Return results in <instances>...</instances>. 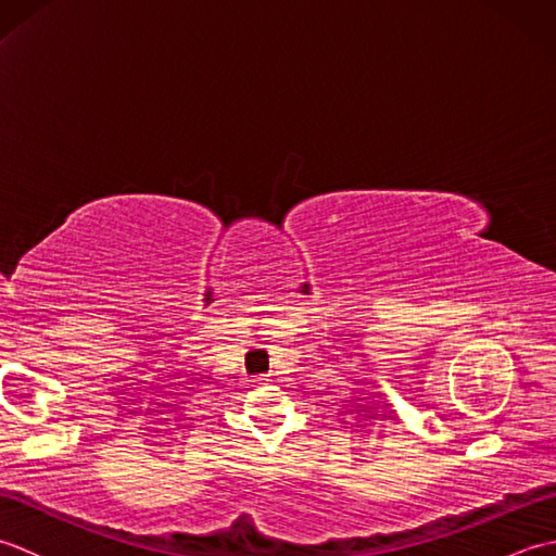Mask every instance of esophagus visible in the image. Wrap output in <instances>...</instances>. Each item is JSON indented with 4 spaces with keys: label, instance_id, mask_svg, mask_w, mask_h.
<instances>
[{
    "label": "esophagus",
    "instance_id": "34e87169",
    "mask_svg": "<svg viewBox=\"0 0 556 556\" xmlns=\"http://www.w3.org/2000/svg\"><path fill=\"white\" fill-rule=\"evenodd\" d=\"M253 384H263V377H255V380H253Z\"/></svg>",
    "mask_w": 556,
    "mask_h": 556
}]
</instances>
